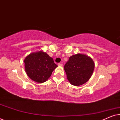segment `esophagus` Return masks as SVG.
Listing matches in <instances>:
<instances>
[{
  "label": "esophagus",
  "mask_w": 120,
  "mask_h": 120,
  "mask_svg": "<svg viewBox=\"0 0 120 120\" xmlns=\"http://www.w3.org/2000/svg\"><path fill=\"white\" fill-rule=\"evenodd\" d=\"M58 65L59 67H62L63 65H62V64L61 63H58Z\"/></svg>",
  "instance_id": "obj_1"
}]
</instances>
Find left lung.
I'll list each match as a JSON object with an SVG mask.
<instances>
[{
    "instance_id": "left-lung-1",
    "label": "left lung",
    "mask_w": 120,
    "mask_h": 120,
    "mask_svg": "<svg viewBox=\"0 0 120 120\" xmlns=\"http://www.w3.org/2000/svg\"><path fill=\"white\" fill-rule=\"evenodd\" d=\"M64 69L70 83L74 86H80L88 81L91 77L94 63L90 57L78 53L69 57Z\"/></svg>"
}]
</instances>
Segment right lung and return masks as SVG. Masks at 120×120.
Wrapping results in <instances>:
<instances>
[{
    "label": "right lung",
    "mask_w": 120,
    "mask_h": 120,
    "mask_svg": "<svg viewBox=\"0 0 120 120\" xmlns=\"http://www.w3.org/2000/svg\"><path fill=\"white\" fill-rule=\"evenodd\" d=\"M25 70L30 79L39 83L45 82L57 67L53 60L46 53L39 51L29 54L24 59Z\"/></svg>",
    "instance_id": "1"
}]
</instances>
